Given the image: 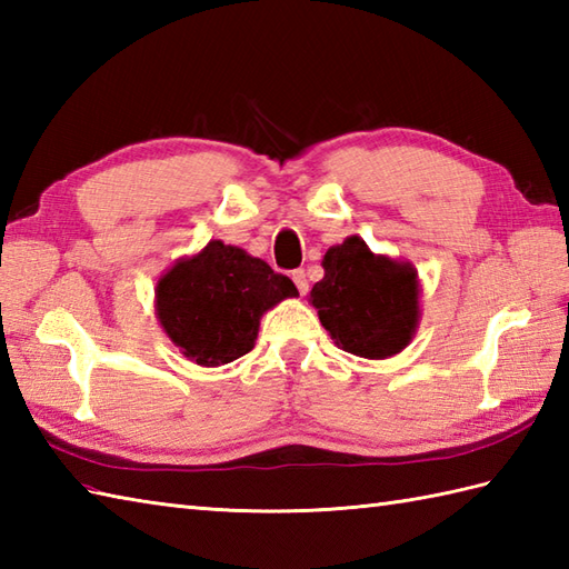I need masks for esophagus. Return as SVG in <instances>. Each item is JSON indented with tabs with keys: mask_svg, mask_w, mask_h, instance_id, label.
Masks as SVG:
<instances>
[{
	"mask_svg": "<svg viewBox=\"0 0 569 569\" xmlns=\"http://www.w3.org/2000/svg\"><path fill=\"white\" fill-rule=\"evenodd\" d=\"M291 278H293V283H296V288H298V293L306 296V293H308V276H306V271L298 269V271H293Z\"/></svg>",
	"mask_w": 569,
	"mask_h": 569,
	"instance_id": "obj_1",
	"label": "esophagus"
}]
</instances>
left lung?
<instances>
[{
  "instance_id": "8db88e82",
  "label": "left lung",
  "mask_w": 569,
  "mask_h": 569,
  "mask_svg": "<svg viewBox=\"0 0 569 569\" xmlns=\"http://www.w3.org/2000/svg\"><path fill=\"white\" fill-rule=\"evenodd\" d=\"M322 269L308 303L337 347L365 359H389L413 342L420 325L413 263L373 253L352 234L325 251Z\"/></svg>"
}]
</instances>
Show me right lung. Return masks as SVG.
Masks as SVG:
<instances>
[{"mask_svg": "<svg viewBox=\"0 0 569 569\" xmlns=\"http://www.w3.org/2000/svg\"><path fill=\"white\" fill-rule=\"evenodd\" d=\"M298 288L263 259L210 239L180 257L156 283V320L180 355L198 367H222L253 349L261 318Z\"/></svg>", "mask_w": 569, "mask_h": 569, "instance_id": "1", "label": "right lung"}]
</instances>
